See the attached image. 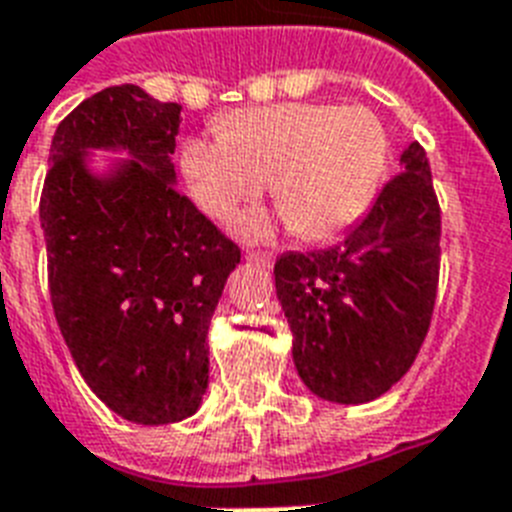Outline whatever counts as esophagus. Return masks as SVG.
Listing matches in <instances>:
<instances>
[{
  "label": "esophagus",
  "instance_id": "1",
  "mask_svg": "<svg viewBox=\"0 0 512 512\" xmlns=\"http://www.w3.org/2000/svg\"><path fill=\"white\" fill-rule=\"evenodd\" d=\"M247 260H252V263L263 265V268H270V263H273V255L270 252H260V249H252V252H247Z\"/></svg>",
  "mask_w": 512,
  "mask_h": 512
}]
</instances>
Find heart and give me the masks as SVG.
Masks as SVG:
<instances>
[{
    "instance_id": "1",
    "label": "heart",
    "mask_w": 512,
    "mask_h": 512,
    "mask_svg": "<svg viewBox=\"0 0 512 512\" xmlns=\"http://www.w3.org/2000/svg\"><path fill=\"white\" fill-rule=\"evenodd\" d=\"M384 162L386 134L371 110L310 102L228 112L218 134L189 139L181 155L202 213L228 218L270 181L278 213L307 242L331 239L365 213Z\"/></svg>"
}]
</instances>
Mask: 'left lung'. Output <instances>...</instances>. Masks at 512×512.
I'll return each mask as SVG.
<instances>
[{
    "mask_svg": "<svg viewBox=\"0 0 512 512\" xmlns=\"http://www.w3.org/2000/svg\"><path fill=\"white\" fill-rule=\"evenodd\" d=\"M371 213L342 242L276 260L299 378L321 400L363 405L389 392L429 334L442 210L426 149L413 141Z\"/></svg>",
    "mask_w": 512,
    "mask_h": 512,
    "instance_id": "obj_1",
    "label": "left lung"
}]
</instances>
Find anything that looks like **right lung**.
<instances>
[{
  "label": "right lung",
  "instance_id": "1",
  "mask_svg": "<svg viewBox=\"0 0 512 512\" xmlns=\"http://www.w3.org/2000/svg\"><path fill=\"white\" fill-rule=\"evenodd\" d=\"M181 105L134 83L83 99L54 131L41 191L49 294L78 371L141 426L184 421L207 389V328L236 247L176 189ZM89 148H126L107 177Z\"/></svg>",
  "mask_w": 512,
  "mask_h": 512
}]
</instances>
